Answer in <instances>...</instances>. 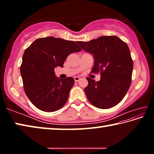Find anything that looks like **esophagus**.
Returning a JSON list of instances; mask_svg holds the SVG:
<instances>
[{
	"label": "esophagus",
	"mask_w": 154,
	"mask_h": 154,
	"mask_svg": "<svg viewBox=\"0 0 154 154\" xmlns=\"http://www.w3.org/2000/svg\"><path fill=\"white\" fill-rule=\"evenodd\" d=\"M74 79H75V82H78L81 79V78L79 77H74Z\"/></svg>",
	"instance_id": "esophagus-1"
}]
</instances>
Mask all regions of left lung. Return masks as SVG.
<instances>
[{"label":"left lung","mask_w":154,"mask_h":154,"mask_svg":"<svg viewBox=\"0 0 154 154\" xmlns=\"http://www.w3.org/2000/svg\"><path fill=\"white\" fill-rule=\"evenodd\" d=\"M77 44L92 53L94 65L91 72L100 73V80L87 77L85 93L88 100L99 109H109L124 98L131 84L133 61L127 44L117 36H102Z\"/></svg>","instance_id":"8db88e82"}]
</instances>
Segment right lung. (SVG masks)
Listing matches in <instances>:
<instances>
[{
    "instance_id": "obj_1",
    "label": "right lung",
    "mask_w": 154,
    "mask_h": 154,
    "mask_svg": "<svg viewBox=\"0 0 154 154\" xmlns=\"http://www.w3.org/2000/svg\"><path fill=\"white\" fill-rule=\"evenodd\" d=\"M80 51L74 41L54 36L37 38L26 49L20 72L26 94L36 108L53 112L66 103L75 80L56 77L54 68L63 67L69 54Z\"/></svg>"
}]
</instances>
